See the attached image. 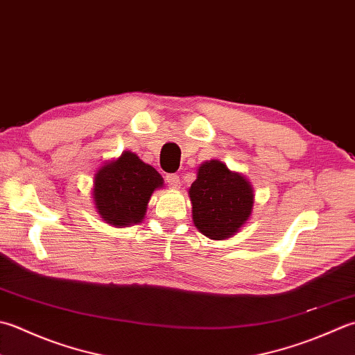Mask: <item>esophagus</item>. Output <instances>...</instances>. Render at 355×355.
Listing matches in <instances>:
<instances>
[{
    "instance_id": "esophagus-1",
    "label": "esophagus",
    "mask_w": 355,
    "mask_h": 355,
    "mask_svg": "<svg viewBox=\"0 0 355 355\" xmlns=\"http://www.w3.org/2000/svg\"><path fill=\"white\" fill-rule=\"evenodd\" d=\"M166 182H168V186L171 187V189H178L180 175L178 173H168V175H166Z\"/></svg>"
}]
</instances>
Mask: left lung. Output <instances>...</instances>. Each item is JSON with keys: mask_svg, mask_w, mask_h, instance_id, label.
I'll list each match as a JSON object with an SVG mask.
<instances>
[{"mask_svg": "<svg viewBox=\"0 0 355 355\" xmlns=\"http://www.w3.org/2000/svg\"><path fill=\"white\" fill-rule=\"evenodd\" d=\"M192 218L198 231L212 240L234 235L252 212L254 192L245 177L218 159L200 166L189 189Z\"/></svg>", "mask_w": 355, "mask_h": 355, "instance_id": "obj_1", "label": "left lung"}]
</instances>
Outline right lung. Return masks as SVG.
<instances>
[{"instance_id": "1", "label": "right lung", "mask_w": 355, "mask_h": 355, "mask_svg": "<svg viewBox=\"0 0 355 355\" xmlns=\"http://www.w3.org/2000/svg\"><path fill=\"white\" fill-rule=\"evenodd\" d=\"M162 186L163 178L152 166L132 152H124L116 162L96 172L95 206L109 225L120 227L140 223L152 192Z\"/></svg>"}]
</instances>
